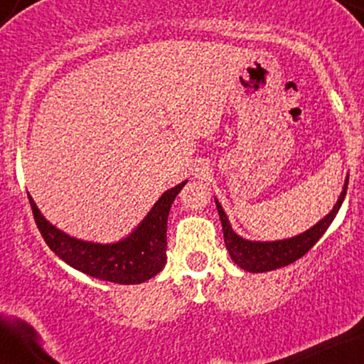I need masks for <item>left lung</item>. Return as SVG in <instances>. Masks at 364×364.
I'll list each match as a JSON object with an SVG mask.
<instances>
[{"label":"left lung","mask_w":364,"mask_h":364,"mask_svg":"<svg viewBox=\"0 0 364 364\" xmlns=\"http://www.w3.org/2000/svg\"><path fill=\"white\" fill-rule=\"evenodd\" d=\"M348 181L349 174L348 178H346L339 200H337L336 205H333L332 210H330L323 219L318 220V223L308 229V231L301 232V235L279 241H250L246 240V237L236 235V232L232 231L231 223H229L223 205H220L219 200L215 198V205L217 210H219V219L224 231V243L229 255H231L232 262H235L240 269L246 270V272L260 274L269 272V270L281 269V267L289 265V263L301 258L303 255L310 248H313V245L323 236V232L327 231L328 225L332 224L333 219H336L337 212H339L342 202H344L346 191H348Z\"/></svg>","instance_id":"left-lung-1"}]
</instances>
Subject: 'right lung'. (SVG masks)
<instances>
[{"label":"right lung","mask_w":364,"mask_h":364,"mask_svg":"<svg viewBox=\"0 0 364 364\" xmlns=\"http://www.w3.org/2000/svg\"><path fill=\"white\" fill-rule=\"evenodd\" d=\"M185 185L186 181H183L164 191L144 220L127 237L107 245L77 240L66 235L41 214L31 195L28 202L44 241L61 260L90 277L128 286L149 281L164 269L168 260L166 231L169 208Z\"/></svg>","instance_id":"1"}]
</instances>
